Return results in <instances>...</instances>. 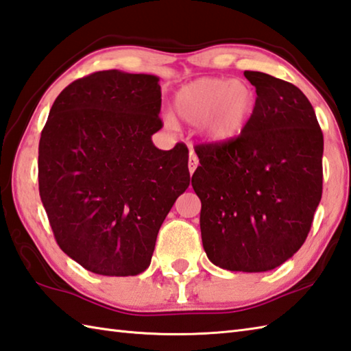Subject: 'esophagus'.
<instances>
[{"label":"esophagus","instance_id":"1","mask_svg":"<svg viewBox=\"0 0 351 351\" xmlns=\"http://www.w3.org/2000/svg\"><path fill=\"white\" fill-rule=\"evenodd\" d=\"M188 167H189V173H191V176L194 174V171L197 169V167H198V157H197V154L192 152L191 149V154H189V160H188Z\"/></svg>","mask_w":351,"mask_h":351}]
</instances>
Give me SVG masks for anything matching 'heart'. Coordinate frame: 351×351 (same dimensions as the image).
Listing matches in <instances>:
<instances>
[{
    "instance_id": "heart-1",
    "label": "heart",
    "mask_w": 351,
    "mask_h": 351,
    "mask_svg": "<svg viewBox=\"0 0 351 351\" xmlns=\"http://www.w3.org/2000/svg\"><path fill=\"white\" fill-rule=\"evenodd\" d=\"M256 106L253 89L232 78H199L174 97V110L184 123L198 125L210 142H228L245 130Z\"/></svg>"
}]
</instances>
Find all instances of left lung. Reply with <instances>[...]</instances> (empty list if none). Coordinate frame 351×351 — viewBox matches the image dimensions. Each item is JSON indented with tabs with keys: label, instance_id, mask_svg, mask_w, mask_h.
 <instances>
[{
	"label": "left lung",
	"instance_id": "left-lung-1",
	"mask_svg": "<svg viewBox=\"0 0 351 351\" xmlns=\"http://www.w3.org/2000/svg\"><path fill=\"white\" fill-rule=\"evenodd\" d=\"M256 106L245 130L228 142L195 147L192 188L212 263L262 273L297 253L323 194L324 139L315 110L297 86L245 71Z\"/></svg>",
	"mask_w": 351,
	"mask_h": 351
}]
</instances>
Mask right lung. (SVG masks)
I'll return each mask as SVG.
<instances>
[{
  "label": "right lung",
  "instance_id": "add662e5",
  "mask_svg": "<svg viewBox=\"0 0 351 351\" xmlns=\"http://www.w3.org/2000/svg\"><path fill=\"white\" fill-rule=\"evenodd\" d=\"M159 77L98 71L63 89L39 141V194L59 247L90 273L136 276L188 189V147L156 148Z\"/></svg>",
  "mask_w": 351,
  "mask_h": 351
}]
</instances>
